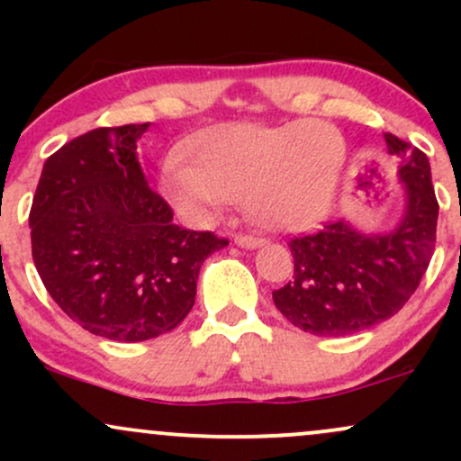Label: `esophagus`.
I'll use <instances>...</instances> for the list:
<instances>
[{
	"label": "esophagus",
	"instance_id": "obj_1",
	"mask_svg": "<svg viewBox=\"0 0 461 461\" xmlns=\"http://www.w3.org/2000/svg\"><path fill=\"white\" fill-rule=\"evenodd\" d=\"M236 245H238V247H245V249H256V247L264 245V238L240 234V236H236Z\"/></svg>",
	"mask_w": 461,
	"mask_h": 461
}]
</instances>
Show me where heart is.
Instances as JSON below:
<instances>
[{
  "mask_svg": "<svg viewBox=\"0 0 461 461\" xmlns=\"http://www.w3.org/2000/svg\"><path fill=\"white\" fill-rule=\"evenodd\" d=\"M193 157L171 153L162 167L164 193L179 212L208 221L231 199H245L264 225L301 230L330 212L347 142L336 125L319 119L227 123L199 134Z\"/></svg>",
  "mask_w": 461,
  "mask_h": 461,
  "instance_id": "obj_1",
  "label": "heart"
}]
</instances>
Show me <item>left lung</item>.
I'll use <instances>...</instances> for the list:
<instances>
[{
    "instance_id": "8db88e82",
    "label": "left lung",
    "mask_w": 461,
    "mask_h": 461,
    "mask_svg": "<svg viewBox=\"0 0 461 461\" xmlns=\"http://www.w3.org/2000/svg\"><path fill=\"white\" fill-rule=\"evenodd\" d=\"M390 156L401 160L407 208L399 227L366 236L347 221L290 238L294 275L273 290L275 308L314 336H348L394 316L416 293L436 249L438 199L427 156L385 134Z\"/></svg>"
}]
</instances>
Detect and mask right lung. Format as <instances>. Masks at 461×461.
I'll list each match as a JSON object with an SVG mask.
<instances>
[{
	"mask_svg": "<svg viewBox=\"0 0 461 461\" xmlns=\"http://www.w3.org/2000/svg\"><path fill=\"white\" fill-rule=\"evenodd\" d=\"M149 123L97 128L47 158L30 210L32 258L47 293L95 336L140 342L186 319L199 268L227 245L173 223L136 142Z\"/></svg>",
	"mask_w": 461,
	"mask_h": 461,
	"instance_id": "right-lung-1",
	"label": "right lung"
}]
</instances>
